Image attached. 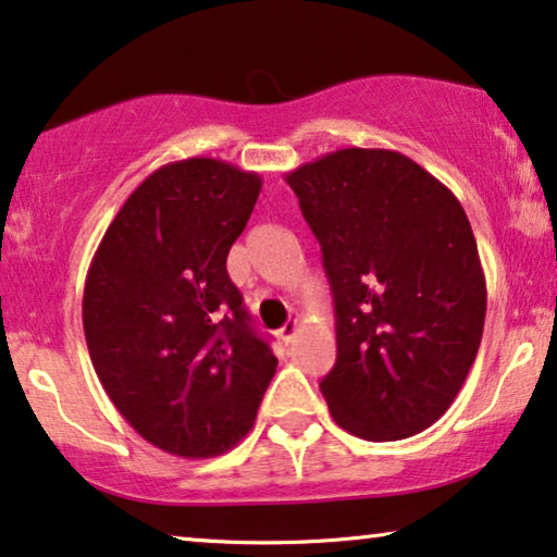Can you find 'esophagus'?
I'll return each mask as SVG.
<instances>
[{
  "instance_id": "obj_1",
  "label": "esophagus",
  "mask_w": 557,
  "mask_h": 557,
  "mask_svg": "<svg viewBox=\"0 0 557 557\" xmlns=\"http://www.w3.org/2000/svg\"><path fill=\"white\" fill-rule=\"evenodd\" d=\"M297 327H300V325H297V322L293 320V322H287V325L285 327H282L280 332H277V335H280V339H282V343H293V337L297 335Z\"/></svg>"
}]
</instances>
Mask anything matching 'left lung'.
<instances>
[{"label":"left lung","mask_w":557,"mask_h":557,"mask_svg":"<svg viewBox=\"0 0 557 557\" xmlns=\"http://www.w3.org/2000/svg\"><path fill=\"white\" fill-rule=\"evenodd\" d=\"M285 182L335 302L337 360L320 383L332 420L372 443L430 428L475 362L487 310L458 197L395 149H335Z\"/></svg>","instance_id":"obj_1"}]
</instances>
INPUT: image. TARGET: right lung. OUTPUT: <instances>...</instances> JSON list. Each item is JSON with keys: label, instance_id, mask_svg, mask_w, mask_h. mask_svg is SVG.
<instances>
[{"label": "right lung", "instance_id": "right-lung-1", "mask_svg": "<svg viewBox=\"0 0 557 557\" xmlns=\"http://www.w3.org/2000/svg\"><path fill=\"white\" fill-rule=\"evenodd\" d=\"M260 189V174L212 157L164 164L89 264L82 325L99 383L147 443L180 458L235 447L277 370L227 275Z\"/></svg>", "mask_w": 557, "mask_h": 557}]
</instances>
